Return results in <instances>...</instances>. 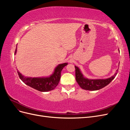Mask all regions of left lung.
<instances>
[{
    "label": "left lung",
    "mask_w": 130,
    "mask_h": 130,
    "mask_svg": "<svg viewBox=\"0 0 130 130\" xmlns=\"http://www.w3.org/2000/svg\"><path fill=\"white\" fill-rule=\"evenodd\" d=\"M75 78L77 84L81 88L88 90H96L105 87L115 78L117 74L116 72L113 76L106 79H88L84 76L77 67L75 66Z\"/></svg>",
    "instance_id": "left-lung-1"
}]
</instances>
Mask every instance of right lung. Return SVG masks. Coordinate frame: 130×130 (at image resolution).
<instances>
[{
  "label": "right lung",
  "mask_w": 130,
  "mask_h": 130,
  "mask_svg": "<svg viewBox=\"0 0 130 130\" xmlns=\"http://www.w3.org/2000/svg\"><path fill=\"white\" fill-rule=\"evenodd\" d=\"M17 52V46L15 54ZM68 64L67 63L58 64L55 69L54 72L49 77H28L23 76L17 70V73L21 80L24 84L40 92H48L56 88L61 78L62 69Z\"/></svg>",
  "instance_id": "right-lung-1"
}]
</instances>
